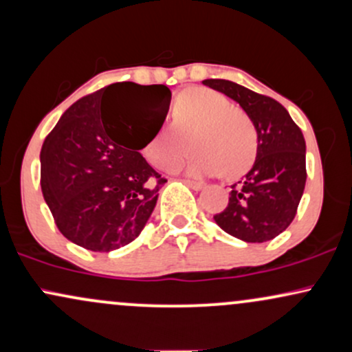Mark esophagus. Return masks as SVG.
I'll return each instance as SVG.
<instances>
[{
  "instance_id": "obj_1",
  "label": "esophagus",
  "mask_w": 352,
  "mask_h": 352,
  "mask_svg": "<svg viewBox=\"0 0 352 352\" xmlns=\"http://www.w3.org/2000/svg\"><path fill=\"white\" fill-rule=\"evenodd\" d=\"M184 184L185 185H188L190 188L192 190H201L205 187L204 184H201V182H195V180H188V179H184Z\"/></svg>"
}]
</instances>
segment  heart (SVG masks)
Here are the masks:
<instances>
[{"instance_id":"1","label":"heart","mask_w":352,"mask_h":352,"mask_svg":"<svg viewBox=\"0 0 352 352\" xmlns=\"http://www.w3.org/2000/svg\"><path fill=\"white\" fill-rule=\"evenodd\" d=\"M173 127H160L145 144L144 157L153 167L170 170L185 152L190 137L193 152L182 165L192 177L223 173L236 179L256 157V129L248 114L210 89H188L175 100Z\"/></svg>"}]
</instances>
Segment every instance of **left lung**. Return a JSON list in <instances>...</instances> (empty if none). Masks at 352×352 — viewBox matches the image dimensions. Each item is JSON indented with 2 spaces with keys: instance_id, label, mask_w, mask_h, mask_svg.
Returning <instances> with one entry per match:
<instances>
[{
  "instance_id": "8db88e82",
  "label": "left lung",
  "mask_w": 352,
  "mask_h": 352,
  "mask_svg": "<svg viewBox=\"0 0 352 352\" xmlns=\"http://www.w3.org/2000/svg\"><path fill=\"white\" fill-rule=\"evenodd\" d=\"M205 86L228 96L256 129V160L232 185L228 207L215 221L228 235L246 243H263L285 232L296 215L306 184V142L301 129L278 100L225 79Z\"/></svg>"
}]
</instances>
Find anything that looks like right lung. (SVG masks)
<instances>
[{
    "mask_svg": "<svg viewBox=\"0 0 352 352\" xmlns=\"http://www.w3.org/2000/svg\"><path fill=\"white\" fill-rule=\"evenodd\" d=\"M170 98L164 84H111L72 104L46 137L41 190L72 243L112 252L140 235L167 180L139 151L162 127Z\"/></svg>",
    "mask_w": 352,
    "mask_h": 352,
    "instance_id": "1",
    "label": "right lung"
}]
</instances>
